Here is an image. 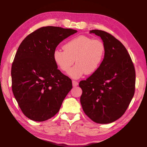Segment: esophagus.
<instances>
[{"instance_id": "1", "label": "esophagus", "mask_w": 147, "mask_h": 147, "mask_svg": "<svg viewBox=\"0 0 147 147\" xmlns=\"http://www.w3.org/2000/svg\"><path fill=\"white\" fill-rule=\"evenodd\" d=\"M72 83H73V86L74 87L75 86H77L78 85V82L77 81H75V80H73V82H72Z\"/></svg>"}]
</instances>
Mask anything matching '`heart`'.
<instances>
[{"mask_svg": "<svg viewBox=\"0 0 147 147\" xmlns=\"http://www.w3.org/2000/svg\"><path fill=\"white\" fill-rule=\"evenodd\" d=\"M64 51L56 49L54 61L61 71H68L74 59L77 64L68 72L69 75L78 78L84 74L90 75L100 67L106 54L105 45L100 39L79 36L64 45Z\"/></svg>", "mask_w": 147, "mask_h": 147, "instance_id": "heart-1", "label": "heart"}]
</instances>
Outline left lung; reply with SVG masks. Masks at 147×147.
I'll use <instances>...</instances> for the list:
<instances>
[{
	"instance_id": "8db88e82",
	"label": "left lung",
	"mask_w": 147,
	"mask_h": 147,
	"mask_svg": "<svg viewBox=\"0 0 147 147\" xmlns=\"http://www.w3.org/2000/svg\"><path fill=\"white\" fill-rule=\"evenodd\" d=\"M102 39L106 54L99 69L86 80L80 103L87 116L99 124L111 123L125 113L135 93L136 71L127 50L112 35L92 30Z\"/></svg>"
}]
</instances>
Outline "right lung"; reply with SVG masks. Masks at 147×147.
<instances>
[{
	"instance_id": "obj_1",
	"label": "right lung",
	"mask_w": 147,
	"mask_h": 147,
	"mask_svg": "<svg viewBox=\"0 0 147 147\" xmlns=\"http://www.w3.org/2000/svg\"><path fill=\"white\" fill-rule=\"evenodd\" d=\"M77 31L43 26L28 35L20 45L11 66V88L22 112L41 122L58 112L73 88L71 79L58 69L53 59L57 46Z\"/></svg>"
}]
</instances>
